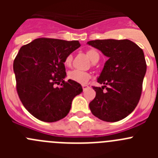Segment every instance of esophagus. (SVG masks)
<instances>
[{"label":"esophagus","mask_w":158,"mask_h":158,"mask_svg":"<svg viewBox=\"0 0 158 158\" xmlns=\"http://www.w3.org/2000/svg\"><path fill=\"white\" fill-rule=\"evenodd\" d=\"M89 87V86L87 85H82V89H83V91L86 90V89H87Z\"/></svg>","instance_id":"34e87169"}]
</instances>
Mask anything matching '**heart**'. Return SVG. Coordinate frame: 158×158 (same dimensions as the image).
I'll use <instances>...</instances> for the list:
<instances>
[{
	"mask_svg": "<svg viewBox=\"0 0 158 158\" xmlns=\"http://www.w3.org/2000/svg\"><path fill=\"white\" fill-rule=\"evenodd\" d=\"M88 58L91 60L93 63H96L100 59V54L96 51L95 49H89L86 51ZM72 55L69 54L65 57L64 60V64L65 66H70L71 62H72ZM91 76L89 74V73L85 72V71H81L79 69H73L68 73V78L69 80L75 81L78 84H85L89 81Z\"/></svg>",
	"mask_w": 158,
	"mask_h": 158,
	"instance_id": "b5f03b06",
	"label": "heart"
}]
</instances>
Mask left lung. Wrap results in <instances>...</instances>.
Wrapping results in <instances>:
<instances>
[{"label":"left lung","instance_id":"obj_1","mask_svg":"<svg viewBox=\"0 0 158 158\" xmlns=\"http://www.w3.org/2000/svg\"><path fill=\"white\" fill-rule=\"evenodd\" d=\"M87 43L108 58L97 79L104 85L93 86L96 97L89 108L103 121L121 120L135 110L140 100L146 72L143 51L129 40H96Z\"/></svg>","mask_w":158,"mask_h":158}]
</instances>
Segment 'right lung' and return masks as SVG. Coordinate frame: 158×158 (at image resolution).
<instances>
[{
    "label": "right lung",
    "mask_w": 158,
    "mask_h": 158,
    "mask_svg": "<svg viewBox=\"0 0 158 158\" xmlns=\"http://www.w3.org/2000/svg\"><path fill=\"white\" fill-rule=\"evenodd\" d=\"M80 46L76 40L39 38L19 49L13 62L16 91L25 108L38 119H62L68 115L73 99L81 93L80 84L64 81V60Z\"/></svg>",
    "instance_id": "1"
}]
</instances>
